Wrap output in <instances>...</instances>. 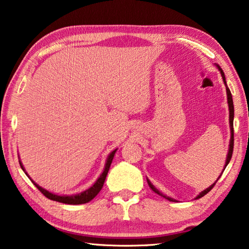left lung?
<instances>
[{
    "mask_svg": "<svg viewBox=\"0 0 249 249\" xmlns=\"http://www.w3.org/2000/svg\"><path fill=\"white\" fill-rule=\"evenodd\" d=\"M215 66L217 69H218V71H219V73H220V75H222V78H223V82H224V84H225V88H226V94H227V104H228V110H230V128H231V140H230V147H228V152H227V155H226V160H225V165H224V169L226 168V166L228 165V163H230V160H231V155H232V148H234V127H232V125H234V103H232V97H231V90H230V89H228V86H227V84H226V78H225V74H224V72H223V70L220 69V66L218 65V64H216L215 63ZM224 169H223V172H224ZM223 174V173H222ZM222 174H220L219 176H218V178L220 176H222ZM218 178L216 179V181L218 180ZM216 181L214 184H212L210 187H207L206 189H204L203 192H200L198 195H197L196 197H195V199H198V198H200V197H203L204 195H206L208 192L211 191V189L214 187V185L216 184ZM147 183H148V185H149V187H151L154 192L156 193V194H159V195H160L161 197H164V198H166V199H168L169 202H177L176 199H174V198H172V197H169V196H166L165 194H163V193L161 192H160L159 189H157L155 186H154V185L151 183V180H149L148 178H147Z\"/></svg>",
    "mask_w": 249,
    "mask_h": 249,
    "instance_id": "obj_1",
    "label": "left lung"
}]
</instances>
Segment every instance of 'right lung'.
<instances>
[{
	"label": "right lung",
	"instance_id": "1",
	"mask_svg": "<svg viewBox=\"0 0 249 249\" xmlns=\"http://www.w3.org/2000/svg\"><path fill=\"white\" fill-rule=\"evenodd\" d=\"M116 151H117V148H115V149H114V151H112V152L108 154L107 159H106V161H105L103 172L101 173L100 176H98V178L95 180V183H94L89 188L85 189V191L78 193V194H73V195H57V194H54V193H51L49 191H46L45 188L41 187L38 184L35 183V181L32 178H31V177L29 176V174H27V173H26L24 166H23L21 160H19L18 161H19V165H21V168L23 169V172H24L25 174H26V176L29 177L31 180H32V183L38 188V191L41 192L43 195L46 196L47 198L55 200V202L63 203V204L80 205V204H85V203L90 202V200H92L94 197H95L98 194V193H100V191H101L102 187H103V185H104L106 175H107L108 169L110 167V164H112V160L114 159V155H115Z\"/></svg>",
	"mask_w": 249,
	"mask_h": 249
}]
</instances>
